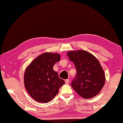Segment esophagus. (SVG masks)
Listing matches in <instances>:
<instances>
[{
    "instance_id": "obj_1",
    "label": "esophagus",
    "mask_w": 123,
    "mask_h": 123,
    "mask_svg": "<svg viewBox=\"0 0 123 123\" xmlns=\"http://www.w3.org/2000/svg\"><path fill=\"white\" fill-rule=\"evenodd\" d=\"M69 79H67V80H66V81H65V82H66V84H68L69 83Z\"/></svg>"
}]
</instances>
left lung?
Here are the masks:
<instances>
[{
  "label": "left lung",
  "mask_w": 123,
  "mask_h": 123,
  "mask_svg": "<svg viewBox=\"0 0 123 123\" xmlns=\"http://www.w3.org/2000/svg\"><path fill=\"white\" fill-rule=\"evenodd\" d=\"M67 55L74 63L77 71L71 86L84 98L96 96L105 81L104 70L99 61L94 56L83 50L71 51Z\"/></svg>",
  "instance_id": "8db88e82"
}]
</instances>
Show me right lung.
<instances>
[{
	"instance_id": "add662e5",
	"label": "right lung",
	"mask_w": 123,
	"mask_h": 123,
	"mask_svg": "<svg viewBox=\"0 0 123 123\" xmlns=\"http://www.w3.org/2000/svg\"><path fill=\"white\" fill-rule=\"evenodd\" d=\"M60 60L59 54L46 53L35 59L26 68L25 86L29 95L37 102H49L56 95L60 87L65 83L53 69Z\"/></svg>"
}]
</instances>
